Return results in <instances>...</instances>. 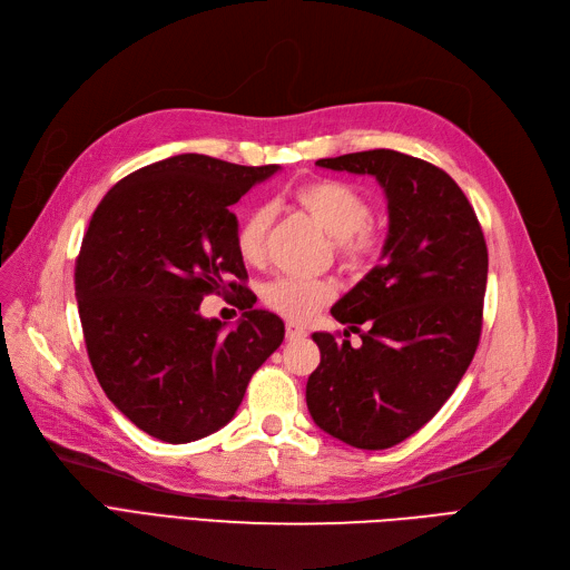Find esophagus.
Instances as JSON below:
<instances>
[{"label":"esophagus","instance_id":"34e87169","mask_svg":"<svg viewBox=\"0 0 570 570\" xmlns=\"http://www.w3.org/2000/svg\"><path fill=\"white\" fill-rule=\"evenodd\" d=\"M303 336H307L305 326H301V324H296V322H286V338H288V341H298V338H303Z\"/></svg>","mask_w":570,"mask_h":570}]
</instances>
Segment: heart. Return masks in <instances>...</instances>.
<instances>
[{"instance_id": "1", "label": "heart", "mask_w": 570, "mask_h": 570, "mask_svg": "<svg viewBox=\"0 0 570 570\" xmlns=\"http://www.w3.org/2000/svg\"><path fill=\"white\" fill-rule=\"evenodd\" d=\"M293 196L334 238L336 250L347 267H360L372 258L376 238L364 227L370 217V204L355 187L338 179H312L293 191ZM269 219L267 208H253L238 223L236 248L246 263L263 261ZM332 293L334 286L324 279L279 277L267 284L265 303L288 320H309L320 305L332 298Z\"/></svg>"}]
</instances>
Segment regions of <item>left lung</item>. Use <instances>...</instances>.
Wrapping results in <instances>:
<instances>
[{"mask_svg": "<svg viewBox=\"0 0 570 570\" xmlns=\"http://www.w3.org/2000/svg\"><path fill=\"white\" fill-rule=\"evenodd\" d=\"M317 165L374 177L389 234L381 263L332 307L347 324L343 336L355 332L362 343L312 334L322 360L307 379V410L341 443L385 450L431 421L469 370L481 338L485 238L464 191L426 160L374 149Z\"/></svg>", "mask_w": 570, "mask_h": 570, "instance_id": "obj_1", "label": "left lung"}]
</instances>
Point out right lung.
<instances>
[{
  "label": "right lung",
  "mask_w": 570,
  "mask_h": 570,
  "mask_svg": "<svg viewBox=\"0 0 570 570\" xmlns=\"http://www.w3.org/2000/svg\"><path fill=\"white\" fill-rule=\"evenodd\" d=\"M279 170L179 154L120 179L91 215L76 265L87 355L108 400L163 443L227 426L284 341V322L233 282L248 272L232 206ZM229 287L247 309L232 330L199 315Z\"/></svg>",
  "instance_id": "add662e5"
}]
</instances>
